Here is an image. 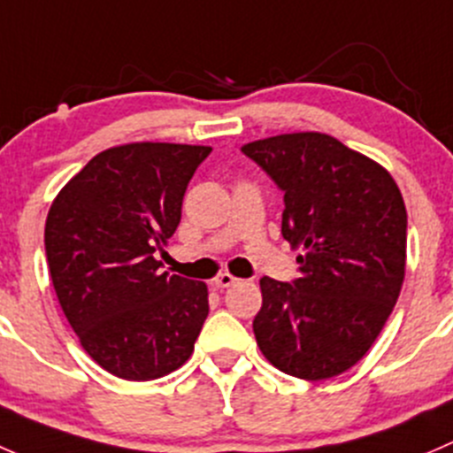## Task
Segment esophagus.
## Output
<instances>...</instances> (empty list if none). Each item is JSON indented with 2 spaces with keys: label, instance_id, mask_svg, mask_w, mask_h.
Instances as JSON below:
<instances>
[{
  "label": "esophagus",
  "instance_id": "1",
  "mask_svg": "<svg viewBox=\"0 0 453 453\" xmlns=\"http://www.w3.org/2000/svg\"><path fill=\"white\" fill-rule=\"evenodd\" d=\"M235 281H237V279L233 277V274L220 273L216 279H213V286H216L218 290H226V288H231Z\"/></svg>",
  "mask_w": 453,
  "mask_h": 453
}]
</instances>
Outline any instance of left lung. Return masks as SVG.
Segmentation results:
<instances>
[{
    "label": "left lung",
    "mask_w": 453,
    "mask_h": 453,
    "mask_svg": "<svg viewBox=\"0 0 453 453\" xmlns=\"http://www.w3.org/2000/svg\"><path fill=\"white\" fill-rule=\"evenodd\" d=\"M283 192V240L298 279L264 277L253 331L265 360L319 381L360 362L384 329L405 274L408 213L393 176L323 133L242 146Z\"/></svg>",
    "instance_id": "obj_1"
}]
</instances>
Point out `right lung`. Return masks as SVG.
Masks as SVG:
<instances>
[{
	"label": "right lung",
	"instance_id": "obj_1",
	"mask_svg": "<svg viewBox=\"0 0 453 453\" xmlns=\"http://www.w3.org/2000/svg\"><path fill=\"white\" fill-rule=\"evenodd\" d=\"M209 146L126 143L100 152L60 189L45 255L82 349L111 375L148 381L189 360L209 314L203 281L161 273L183 196Z\"/></svg>",
	"mask_w": 453,
	"mask_h": 453
}]
</instances>
